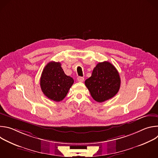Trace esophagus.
<instances>
[{
    "mask_svg": "<svg viewBox=\"0 0 158 158\" xmlns=\"http://www.w3.org/2000/svg\"><path fill=\"white\" fill-rule=\"evenodd\" d=\"M77 81L78 82H82L83 81H84V78L83 77H78L77 78Z\"/></svg>",
    "mask_w": 158,
    "mask_h": 158,
    "instance_id": "obj_1",
    "label": "esophagus"
}]
</instances>
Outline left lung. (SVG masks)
<instances>
[{
    "label": "left lung",
    "instance_id": "1",
    "mask_svg": "<svg viewBox=\"0 0 158 158\" xmlns=\"http://www.w3.org/2000/svg\"><path fill=\"white\" fill-rule=\"evenodd\" d=\"M85 85L92 98L98 102H102L118 93L121 79L116 67L104 61L96 65L91 76L85 81Z\"/></svg>",
    "mask_w": 158,
    "mask_h": 158
}]
</instances>
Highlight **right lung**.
I'll return each mask as SVG.
<instances>
[{"label":"right lung","mask_w":158,"mask_h":158,"mask_svg":"<svg viewBox=\"0 0 158 158\" xmlns=\"http://www.w3.org/2000/svg\"><path fill=\"white\" fill-rule=\"evenodd\" d=\"M74 79L65 75L60 62L52 61L44 67L40 77L42 91L49 99L59 102L68 93Z\"/></svg>","instance_id":"add662e5"}]
</instances>
